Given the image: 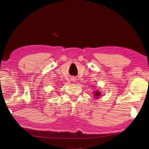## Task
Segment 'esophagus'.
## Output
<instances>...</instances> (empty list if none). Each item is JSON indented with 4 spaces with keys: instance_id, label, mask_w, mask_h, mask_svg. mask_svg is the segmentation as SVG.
Instances as JSON below:
<instances>
[{
    "instance_id": "esophagus-1",
    "label": "esophagus",
    "mask_w": 149,
    "mask_h": 149,
    "mask_svg": "<svg viewBox=\"0 0 149 149\" xmlns=\"http://www.w3.org/2000/svg\"><path fill=\"white\" fill-rule=\"evenodd\" d=\"M71 80H72V81H75V79H74V78H72V79H71Z\"/></svg>"
}]
</instances>
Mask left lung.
<instances>
[{
	"label": "left lung",
	"instance_id": "8db88e82",
	"mask_svg": "<svg viewBox=\"0 0 149 149\" xmlns=\"http://www.w3.org/2000/svg\"><path fill=\"white\" fill-rule=\"evenodd\" d=\"M95 96H96V97L99 96V95H100V92H99L98 91H96V92H95Z\"/></svg>",
	"mask_w": 149,
	"mask_h": 149
}]
</instances>
